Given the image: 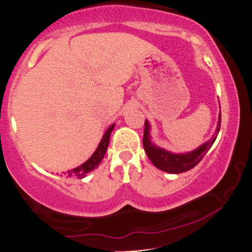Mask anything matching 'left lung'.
Listing matches in <instances>:
<instances>
[{
  "instance_id": "8db88e82",
  "label": "left lung",
  "mask_w": 252,
  "mask_h": 252,
  "mask_svg": "<svg viewBox=\"0 0 252 252\" xmlns=\"http://www.w3.org/2000/svg\"><path fill=\"white\" fill-rule=\"evenodd\" d=\"M220 129V113L218 117V125L216 128L215 134L212 135V138L209 141H206L205 144L200 145L199 147L196 150L191 151L188 153H177L168 152V151L161 149V147L157 146L151 141V135H150V124L149 121L145 120V128H144V138H143V145L144 150L146 152L147 157L152 164L155 165L159 170L165 171L168 173H182L186 172V171L193 168L196 165L204 158V156L208 153V151L211 149V146L214 145L216 138H217L218 132Z\"/></svg>"
}]
</instances>
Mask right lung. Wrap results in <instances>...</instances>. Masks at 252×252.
Wrapping results in <instances>:
<instances>
[{"label":"right lung","instance_id":"right-lung-1","mask_svg":"<svg viewBox=\"0 0 252 252\" xmlns=\"http://www.w3.org/2000/svg\"><path fill=\"white\" fill-rule=\"evenodd\" d=\"M113 128H114V124L108 127V129L105 132V134H103L101 141H100L99 146L96 147L95 152L92 155V157L87 161H85L84 164L80 165L78 167L73 168V170H69L67 171V172H64V176L81 179L84 178L88 172H91V171H93L94 168L99 166V164L101 162L102 158L106 155V151H107V147L109 144V137H111V133L113 131Z\"/></svg>","mask_w":252,"mask_h":252}]
</instances>
